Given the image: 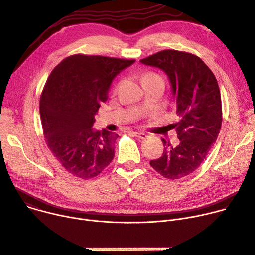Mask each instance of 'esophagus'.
<instances>
[{
	"label": "esophagus",
	"instance_id": "esophagus-1",
	"mask_svg": "<svg viewBox=\"0 0 255 255\" xmlns=\"http://www.w3.org/2000/svg\"><path fill=\"white\" fill-rule=\"evenodd\" d=\"M133 134H134V136H136V138H138L139 140H145V139L148 138V135H147L146 133H144V132H133Z\"/></svg>",
	"mask_w": 255,
	"mask_h": 255
}]
</instances>
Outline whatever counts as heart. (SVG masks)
<instances>
[{
    "mask_svg": "<svg viewBox=\"0 0 255 255\" xmlns=\"http://www.w3.org/2000/svg\"><path fill=\"white\" fill-rule=\"evenodd\" d=\"M149 78H157V80H161L162 78L159 74L155 73V72H151V71H148V72H145L143 75H142V81L143 80H149Z\"/></svg>",
    "mask_w": 255,
    "mask_h": 255,
    "instance_id": "1",
    "label": "heart"
}]
</instances>
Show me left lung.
<instances>
[{"label": "left lung", "mask_w": 255, "mask_h": 255, "mask_svg": "<svg viewBox=\"0 0 255 255\" xmlns=\"http://www.w3.org/2000/svg\"><path fill=\"white\" fill-rule=\"evenodd\" d=\"M140 61L167 74L180 119L173 124L179 145L161 139L163 153L150 165L165 179H182L201 165L218 139L223 122L218 81L200 58L189 52L163 50Z\"/></svg>", "instance_id": "left-lung-1"}]
</instances>
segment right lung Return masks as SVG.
Here are the masks:
<instances>
[{"instance_id": "obj_1", "label": "right lung", "mask_w": 255, "mask_h": 255, "mask_svg": "<svg viewBox=\"0 0 255 255\" xmlns=\"http://www.w3.org/2000/svg\"><path fill=\"white\" fill-rule=\"evenodd\" d=\"M134 59L74 54L51 72L40 98L45 141L60 164L74 177L96 178L114 158L119 134L92 126L108 99L113 78Z\"/></svg>"}]
</instances>
